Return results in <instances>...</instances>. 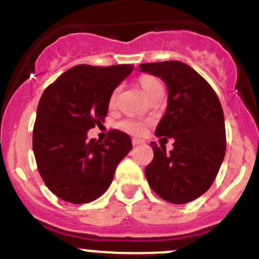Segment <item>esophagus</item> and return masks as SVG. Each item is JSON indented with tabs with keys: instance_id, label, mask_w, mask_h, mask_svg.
I'll list each match as a JSON object with an SVG mask.
<instances>
[{
	"instance_id": "34e87169",
	"label": "esophagus",
	"mask_w": 259,
	"mask_h": 259,
	"mask_svg": "<svg viewBox=\"0 0 259 259\" xmlns=\"http://www.w3.org/2000/svg\"><path fill=\"white\" fill-rule=\"evenodd\" d=\"M144 141L140 140V139H132V145L136 146V145H140V144H143Z\"/></svg>"
}]
</instances>
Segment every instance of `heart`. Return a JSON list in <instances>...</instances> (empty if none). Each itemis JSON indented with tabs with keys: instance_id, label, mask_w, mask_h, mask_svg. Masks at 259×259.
Listing matches in <instances>:
<instances>
[{
	"instance_id": "b5f03b06",
	"label": "heart",
	"mask_w": 259,
	"mask_h": 259,
	"mask_svg": "<svg viewBox=\"0 0 259 259\" xmlns=\"http://www.w3.org/2000/svg\"><path fill=\"white\" fill-rule=\"evenodd\" d=\"M139 84H140L141 89H143V92L145 93L146 97L150 95L152 92H154L155 89L159 88L161 87V83L158 81V79H155L154 76L152 75H143V76L139 77ZM119 87H116L114 89L111 95L109 97V106L114 107L116 105V98H118V93H119ZM118 127L122 130V131L127 132L130 135H135V136H140L145 132L146 124L139 119H134V118H127L123 119L120 122L118 123Z\"/></svg>"
}]
</instances>
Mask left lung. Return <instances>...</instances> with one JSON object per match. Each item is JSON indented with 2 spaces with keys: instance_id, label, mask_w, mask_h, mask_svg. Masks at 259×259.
<instances>
[{
  "instance_id": "obj_1",
  "label": "left lung",
  "mask_w": 259,
  "mask_h": 259,
  "mask_svg": "<svg viewBox=\"0 0 259 259\" xmlns=\"http://www.w3.org/2000/svg\"><path fill=\"white\" fill-rule=\"evenodd\" d=\"M139 67L166 83L168 101L155 136L175 140L170 153L164 144L150 143L154 158L145 168L146 179L167 202H191L211 187L226 154L221 101L206 80L183 62H154Z\"/></svg>"
}]
</instances>
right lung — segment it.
Here are the masks:
<instances>
[{
    "mask_svg": "<svg viewBox=\"0 0 259 259\" xmlns=\"http://www.w3.org/2000/svg\"><path fill=\"white\" fill-rule=\"evenodd\" d=\"M132 70V65H77L41 96L32 148L45 185L61 200H97L113 182L119 162L131 152V139L124 132L111 130L104 143L88 140L87 134L105 122L110 95Z\"/></svg>",
    "mask_w": 259,
    "mask_h": 259,
    "instance_id": "1",
    "label": "right lung"
}]
</instances>
